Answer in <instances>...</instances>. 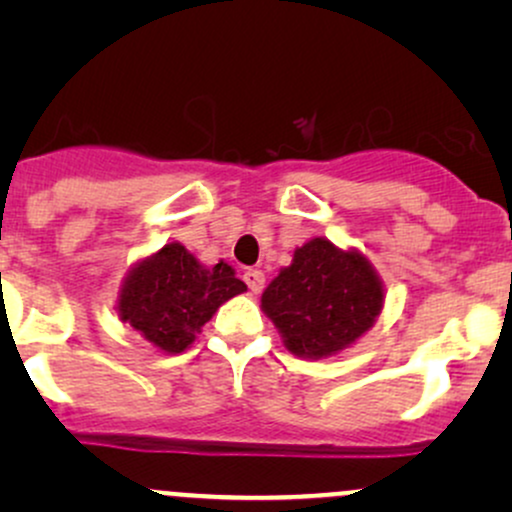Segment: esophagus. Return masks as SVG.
<instances>
[{
  "label": "esophagus",
  "mask_w": 512,
  "mask_h": 512,
  "mask_svg": "<svg viewBox=\"0 0 512 512\" xmlns=\"http://www.w3.org/2000/svg\"><path fill=\"white\" fill-rule=\"evenodd\" d=\"M245 284H248V289L252 293H260L264 289V272L262 269H248V272L243 274Z\"/></svg>",
  "instance_id": "1"
}]
</instances>
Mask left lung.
I'll return each instance as SVG.
<instances>
[{
  "mask_svg": "<svg viewBox=\"0 0 512 512\" xmlns=\"http://www.w3.org/2000/svg\"><path fill=\"white\" fill-rule=\"evenodd\" d=\"M383 301V281L361 252L313 238L264 289L262 310L291 354L322 358L366 334Z\"/></svg>",
  "mask_w": 512,
  "mask_h": 512,
  "instance_id": "1",
  "label": "left lung"
}]
</instances>
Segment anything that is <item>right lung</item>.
I'll return each mask as SVG.
<instances>
[{
  "label": "right lung",
  "mask_w": 512,
  "mask_h": 512,
  "mask_svg": "<svg viewBox=\"0 0 512 512\" xmlns=\"http://www.w3.org/2000/svg\"><path fill=\"white\" fill-rule=\"evenodd\" d=\"M248 286L226 262L204 267L185 245L168 243L134 264L117 298V315L146 342L180 354L228 298Z\"/></svg>",
  "instance_id": "add662e5"
}]
</instances>
